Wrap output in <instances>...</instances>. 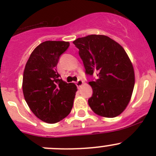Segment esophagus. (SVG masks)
I'll return each instance as SVG.
<instances>
[{
  "instance_id": "esophagus-1",
  "label": "esophagus",
  "mask_w": 156,
  "mask_h": 156,
  "mask_svg": "<svg viewBox=\"0 0 156 156\" xmlns=\"http://www.w3.org/2000/svg\"><path fill=\"white\" fill-rule=\"evenodd\" d=\"M82 84H83V81H82V80L78 79V81H77V82H76V85L78 86V87H81V86L82 85Z\"/></svg>"
}]
</instances>
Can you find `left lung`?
I'll list each match as a JSON object with an SVG mask.
<instances>
[{"label": "left lung", "mask_w": 156, "mask_h": 156, "mask_svg": "<svg viewBox=\"0 0 156 156\" xmlns=\"http://www.w3.org/2000/svg\"><path fill=\"white\" fill-rule=\"evenodd\" d=\"M73 44L79 50L85 73L97 74V79L89 82L93 89L90 107L103 117L119 115L130 102L135 83L133 65L125 50L102 34L79 37Z\"/></svg>", "instance_id": "1"}]
</instances>
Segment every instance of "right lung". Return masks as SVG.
<instances>
[{"label": "right lung", "instance_id": "obj_1", "mask_svg": "<svg viewBox=\"0 0 156 156\" xmlns=\"http://www.w3.org/2000/svg\"><path fill=\"white\" fill-rule=\"evenodd\" d=\"M69 47L67 41L40 44L30 55L23 72L25 100L36 117L49 124L65 119L73 106L76 85L60 79L56 71L59 57Z\"/></svg>", "mask_w": 156, "mask_h": 156}]
</instances>
